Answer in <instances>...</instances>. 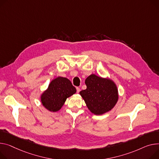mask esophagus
I'll use <instances>...</instances> for the list:
<instances>
[{
  "label": "esophagus",
  "mask_w": 159,
  "mask_h": 159,
  "mask_svg": "<svg viewBox=\"0 0 159 159\" xmlns=\"http://www.w3.org/2000/svg\"><path fill=\"white\" fill-rule=\"evenodd\" d=\"M76 89H77V93H79L80 92V89L79 88H78V87H77Z\"/></svg>",
  "instance_id": "esophagus-1"
}]
</instances>
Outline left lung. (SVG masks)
<instances>
[{
    "label": "left lung",
    "instance_id": "left-lung-1",
    "mask_svg": "<svg viewBox=\"0 0 159 159\" xmlns=\"http://www.w3.org/2000/svg\"><path fill=\"white\" fill-rule=\"evenodd\" d=\"M86 89L79 94L88 109L95 115H102L112 110L119 99L118 87L109 78L91 74L85 80Z\"/></svg>",
    "mask_w": 159,
    "mask_h": 159
}]
</instances>
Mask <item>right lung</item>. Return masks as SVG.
I'll use <instances>...</instances> for the list:
<instances>
[{"instance_id":"right-lung-1","label":"right lung","mask_w":159,"mask_h":159,"mask_svg":"<svg viewBox=\"0 0 159 159\" xmlns=\"http://www.w3.org/2000/svg\"><path fill=\"white\" fill-rule=\"evenodd\" d=\"M76 92L75 88L68 79L57 77L50 82L47 89L41 94L40 100L47 110L55 112L59 111L66 99Z\"/></svg>"}]
</instances>
